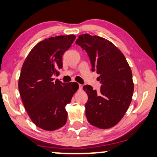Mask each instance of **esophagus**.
<instances>
[{
	"label": "esophagus",
	"mask_w": 157,
	"mask_h": 157,
	"mask_svg": "<svg viewBox=\"0 0 157 157\" xmlns=\"http://www.w3.org/2000/svg\"><path fill=\"white\" fill-rule=\"evenodd\" d=\"M79 90H82V85L79 84Z\"/></svg>",
	"instance_id": "esophagus-1"
}]
</instances>
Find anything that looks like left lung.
I'll list each match as a JSON object with an SVG mask.
<instances>
[{
    "mask_svg": "<svg viewBox=\"0 0 157 157\" xmlns=\"http://www.w3.org/2000/svg\"><path fill=\"white\" fill-rule=\"evenodd\" d=\"M76 44L85 50L90 58L92 71L99 75V92L90 85H84L88 94L85 115L88 122L100 129L116 125L124 117L134 91L132 71L120 49L99 36L80 35Z\"/></svg>",
    "mask_w": 157,
    "mask_h": 157,
    "instance_id": "8db88e82",
    "label": "left lung"
}]
</instances>
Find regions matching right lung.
<instances>
[{
	"label": "right lung",
	"instance_id": "1",
	"mask_svg": "<svg viewBox=\"0 0 157 157\" xmlns=\"http://www.w3.org/2000/svg\"><path fill=\"white\" fill-rule=\"evenodd\" d=\"M76 38L74 35L49 37L37 43L21 67L19 90L27 114L35 125L53 131L66 124L65 109L75 93L77 82L54 80L62 69V56Z\"/></svg>",
	"mask_w": 157,
	"mask_h": 157
}]
</instances>
